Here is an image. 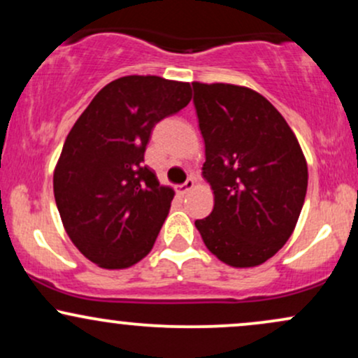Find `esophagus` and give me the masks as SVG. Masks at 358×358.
Returning <instances> with one entry per match:
<instances>
[{
  "label": "esophagus",
  "mask_w": 358,
  "mask_h": 358,
  "mask_svg": "<svg viewBox=\"0 0 358 358\" xmlns=\"http://www.w3.org/2000/svg\"><path fill=\"white\" fill-rule=\"evenodd\" d=\"M193 187H195V180H193V178H188L187 182H185L183 185H180V187H178V192H180V193H187V192H190Z\"/></svg>",
  "instance_id": "34e87169"
}]
</instances>
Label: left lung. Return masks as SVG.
Returning a JSON list of instances; mask_svg holds the SVG:
<instances>
[{
	"mask_svg": "<svg viewBox=\"0 0 358 358\" xmlns=\"http://www.w3.org/2000/svg\"><path fill=\"white\" fill-rule=\"evenodd\" d=\"M205 141L203 178L213 210L195 227L232 268L273 257L293 234L308 188V166L285 117L256 90L193 82Z\"/></svg>",
	"mask_w": 358,
	"mask_h": 358,
	"instance_id": "left-lung-1",
	"label": "left lung"
}]
</instances>
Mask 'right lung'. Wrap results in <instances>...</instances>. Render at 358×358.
<instances>
[{"mask_svg": "<svg viewBox=\"0 0 358 358\" xmlns=\"http://www.w3.org/2000/svg\"><path fill=\"white\" fill-rule=\"evenodd\" d=\"M192 99L188 82L127 76L102 87L65 139L53 173L60 219L76 248L104 269L153 249L175 192L145 165L151 131Z\"/></svg>", "mask_w": 358, "mask_h": 358, "instance_id": "obj_1", "label": "right lung"}]
</instances>
